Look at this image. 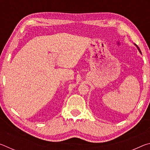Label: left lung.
<instances>
[{
  "label": "left lung",
  "mask_w": 150,
  "mask_h": 150,
  "mask_svg": "<svg viewBox=\"0 0 150 150\" xmlns=\"http://www.w3.org/2000/svg\"><path fill=\"white\" fill-rule=\"evenodd\" d=\"M134 45H136V47L137 48H138V51H139V53H140V54H142V52H141V51H140V50H139V48L138 47V45H137L136 44H134Z\"/></svg>",
  "instance_id": "obj_1"
}]
</instances>
